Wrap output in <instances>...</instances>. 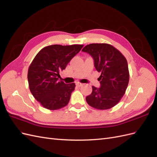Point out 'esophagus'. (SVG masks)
<instances>
[{
  "label": "esophagus",
  "mask_w": 157,
  "mask_h": 157,
  "mask_svg": "<svg viewBox=\"0 0 157 157\" xmlns=\"http://www.w3.org/2000/svg\"><path fill=\"white\" fill-rule=\"evenodd\" d=\"M76 84H77V86H78V87H80V86H83V84L80 83V82H77V83H76Z\"/></svg>",
  "instance_id": "esophagus-1"
}]
</instances>
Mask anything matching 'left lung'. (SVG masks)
<instances>
[{
    "label": "left lung",
    "instance_id": "left-lung-1",
    "mask_svg": "<svg viewBox=\"0 0 157 157\" xmlns=\"http://www.w3.org/2000/svg\"><path fill=\"white\" fill-rule=\"evenodd\" d=\"M82 51L92 57L95 68L101 73L100 87L92 86V94L86 98L88 104L100 110L112 108L124 96L129 82L126 59L115 47L105 43L90 44Z\"/></svg>",
    "mask_w": 157,
    "mask_h": 157
}]
</instances>
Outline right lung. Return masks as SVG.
<instances>
[{"label": "right lung", "mask_w": 157, "mask_h": 157, "mask_svg": "<svg viewBox=\"0 0 157 157\" xmlns=\"http://www.w3.org/2000/svg\"><path fill=\"white\" fill-rule=\"evenodd\" d=\"M83 45H50L35 57L28 70V82L33 96L44 108L57 110L68 104L75 83L59 80V73L65 69Z\"/></svg>", "instance_id": "obj_1"}]
</instances>
